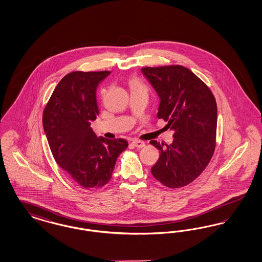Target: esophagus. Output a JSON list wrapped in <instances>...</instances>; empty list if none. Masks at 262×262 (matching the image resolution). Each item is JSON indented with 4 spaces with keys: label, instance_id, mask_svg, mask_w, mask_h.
Instances as JSON below:
<instances>
[{
    "label": "esophagus",
    "instance_id": "34e87169",
    "mask_svg": "<svg viewBox=\"0 0 262 262\" xmlns=\"http://www.w3.org/2000/svg\"><path fill=\"white\" fill-rule=\"evenodd\" d=\"M132 145L137 147V148H142V147L145 146V143L143 141H141V140H134L132 142Z\"/></svg>",
    "mask_w": 262,
    "mask_h": 262
}]
</instances>
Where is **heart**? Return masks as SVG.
I'll return each instance as SVG.
<instances>
[{"label":"heart","mask_w":262,"mask_h":262,"mask_svg":"<svg viewBox=\"0 0 262 262\" xmlns=\"http://www.w3.org/2000/svg\"><path fill=\"white\" fill-rule=\"evenodd\" d=\"M128 84H129V88H130L132 92H134V91H143V92L147 93L146 85L142 81H140L136 76H133V77L129 78Z\"/></svg>","instance_id":"obj_1"}]
</instances>
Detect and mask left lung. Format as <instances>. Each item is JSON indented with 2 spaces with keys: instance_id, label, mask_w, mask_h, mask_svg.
Segmentation results:
<instances>
[{
  "instance_id": "left-lung-1",
  "label": "left lung",
  "mask_w": 262,
  "mask_h": 262,
  "mask_svg": "<svg viewBox=\"0 0 262 262\" xmlns=\"http://www.w3.org/2000/svg\"><path fill=\"white\" fill-rule=\"evenodd\" d=\"M156 90L157 117L174 130L172 144L150 141L160 152L153 177L170 188L193 182L210 162L216 147L217 105L209 88L180 64L141 69Z\"/></svg>"
}]
</instances>
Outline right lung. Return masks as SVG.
<instances>
[{
  "instance_id": "obj_1",
  "label": "right lung",
  "mask_w": 262,
  "mask_h": 262,
  "mask_svg": "<svg viewBox=\"0 0 262 262\" xmlns=\"http://www.w3.org/2000/svg\"><path fill=\"white\" fill-rule=\"evenodd\" d=\"M109 71L64 75L43 111V127L57 164L79 187L98 188L112 178L124 138L96 137L91 122L99 115L96 89Z\"/></svg>"
}]
</instances>
